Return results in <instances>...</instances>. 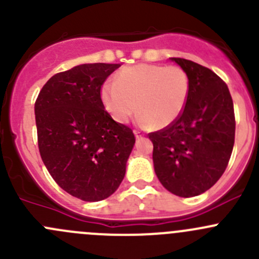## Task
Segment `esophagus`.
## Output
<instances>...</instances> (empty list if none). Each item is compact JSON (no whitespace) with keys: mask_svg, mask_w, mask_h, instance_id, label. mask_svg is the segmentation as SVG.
<instances>
[{"mask_svg":"<svg viewBox=\"0 0 259 259\" xmlns=\"http://www.w3.org/2000/svg\"><path fill=\"white\" fill-rule=\"evenodd\" d=\"M135 136H136V138H138V140H140V138L143 137V133L140 132V131H135Z\"/></svg>","mask_w":259,"mask_h":259,"instance_id":"34e87169","label":"esophagus"}]
</instances>
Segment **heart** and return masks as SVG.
Wrapping results in <instances>:
<instances>
[{"mask_svg": "<svg viewBox=\"0 0 259 259\" xmlns=\"http://www.w3.org/2000/svg\"><path fill=\"white\" fill-rule=\"evenodd\" d=\"M189 92V75L180 66L137 64L103 84L101 97L114 121L126 123L138 108L141 124L161 130L181 116Z\"/></svg>", "mask_w": 259, "mask_h": 259, "instance_id": "b5f03b06", "label": "heart"}]
</instances>
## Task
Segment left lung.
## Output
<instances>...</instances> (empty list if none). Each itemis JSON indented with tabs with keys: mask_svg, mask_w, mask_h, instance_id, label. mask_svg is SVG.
I'll list each match as a JSON object with an SVG mask.
<instances>
[{
	"mask_svg": "<svg viewBox=\"0 0 259 259\" xmlns=\"http://www.w3.org/2000/svg\"><path fill=\"white\" fill-rule=\"evenodd\" d=\"M190 80L181 116L148 133L155 172L163 188L181 198L200 195L222 178L234 146L235 117L227 84L198 63L171 58Z\"/></svg>",
	"mask_w": 259,
	"mask_h": 259,
	"instance_id": "8db88e82",
	"label": "left lung"
}]
</instances>
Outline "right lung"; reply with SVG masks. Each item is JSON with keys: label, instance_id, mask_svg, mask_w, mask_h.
Wrapping results in <instances>:
<instances>
[{"label": "right lung", "instance_id": "obj_1", "mask_svg": "<svg viewBox=\"0 0 259 259\" xmlns=\"http://www.w3.org/2000/svg\"><path fill=\"white\" fill-rule=\"evenodd\" d=\"M121 64H81L51 76L35 102L44 165L63 190L84 201L111 196L126 174L135 135L104 109L101 89Z\"/></svg>", "mask_w": 259, "mask_h": 259}]
</instances>
